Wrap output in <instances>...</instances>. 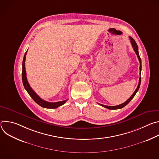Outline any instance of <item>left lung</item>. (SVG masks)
Segmentation results:
<instances>
[{
  "instance_id": "obj_1",
  "label": "left lung",
  "mask_w": 159,
  "mask_h": 159,
  "mask_svg": "<svg viewBox=\"0 0 159 159\" xmlns=\"http://www.w3.org/2000/svg\"><path fill=\"white\" fill-rule=\"evenodd\" d=\"M129 39H130V42H131V45H132V47L133 48V50H134V51L135 52V53H136V54H137V57H138V58H139V61H140V74L141 75V70H142V61H141V58H140V55H139V48H138V46H137V44L136 43V42H135V41L131 37V36H129ZM140 83H141V76H140V79H139V85H138V87H137V89H136V90H135V91L133 93V94L131 96V97L126 101H125L124 103H123V104H120V105H118V106H106V105H103V104H99V103H98L100 106H102V107H106V108H107V109H121V108H123V107H125V106H126L129 102H130V101L134 98V96H135V94H136V93H137V92H138V90H139V88H140Z\"/></svg>"
}]
</instances>
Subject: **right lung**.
Instances as JSON below:
<instances>
[{"label": "right lung", "instance_id": "right-lung-1", "mask_svg": "<svg viewBox=\"0 0 159 159\" xmlns=\"http://www.w3.org/2000/svg\"><path fill=\"white\" fill-rule=\"evenodd\" d=\"M27 53V51L25 54L24 58H23V61H22V83H23L24 87L25 89L26 90V91L28 93L30 94V96L32 98V99L40 106L44 107V108H49V109H55L57 108L58 107L64 104L67 100L62 101H59V102H47L46 101H44L43 99H41L34 91V90L32 89V88L30 87L28 80L26 77V69H25V60H26V55Z\"/></svg>", "mask_w": 159, "mask_h": 159}]
</instances>
